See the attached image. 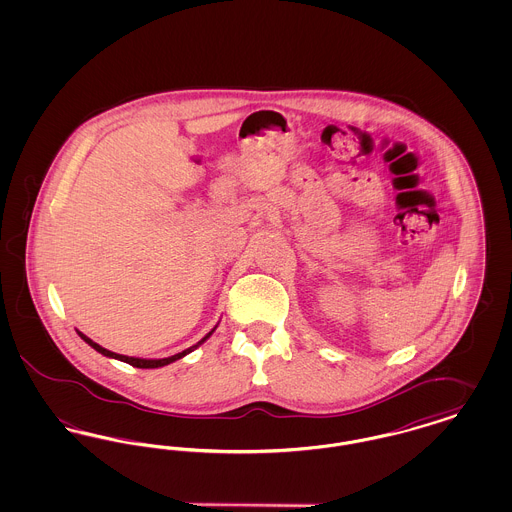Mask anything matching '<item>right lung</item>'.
<instances>
[{"label":"right lung","mask_w":512,"mask_h":512,"mask_svg":"<svg viewBox=\"0 0 512 512\" xmlns=\"http://www.w3.org/2000/svg\"><path fill=\"white\" fill-rule=\"evenodd\" d=\"M217 330V326L203 338V340L197 341L195 345L192 347H188V349H184L182 353H176V355H172V357H165V359H140V357H126V355H119V353H113V351H109V349H105V347H101L99 343H96L94 340H90L86 334H82V332H78V336L82 338V340L86 341L90 347H94L98 353L101 355H105V357H109V359H117V361H122V363H128V365L136 366V368H159V366L171 365L174 361H178V359H182V357H186L188 353H192L194 349H197L203 341L207 340L213 332Z\"/></svg>","instance_id":"1"}]
</instances>
